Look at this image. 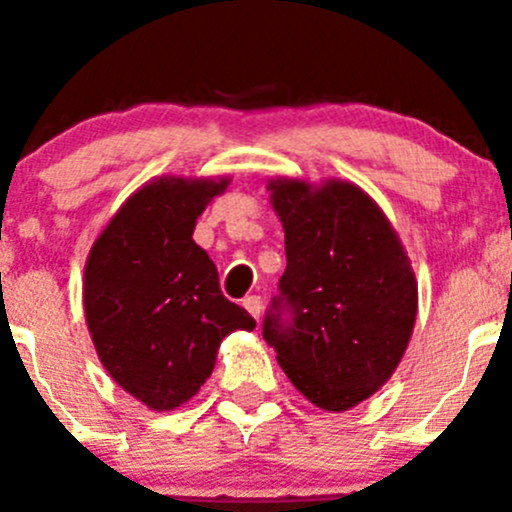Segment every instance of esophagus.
Wrapping results in <instances>:
<instances>
[{
	"instance_id": "1",
	"label": "esophagus",
	"mask_w": 512,
	"mask_h": 512,
	"mask_svg": "<svg viewBox=\"0 0 512 512\" xmlns=\"http://www.w3.org/2000/svg\"><path fill=\"white\" fill-rule=\"evenodd\" d=\"M242 304H245L247 312H250L252 317H255L257 322H260V317H262V297H257V294H250V297L242 299Z\"/></svg>"
}]
</instances>
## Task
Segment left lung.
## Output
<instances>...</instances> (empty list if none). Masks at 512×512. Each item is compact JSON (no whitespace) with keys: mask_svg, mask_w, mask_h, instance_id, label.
Listing matches in <instances>:
<instances>
[{"mask_svg":"<svg viewBox=\"0 0 512 512\" xmlns=\"http://www.w3.org/2000/svg\"><path fill=\"white\" fill-rule=\"evenodd\" d=\"M270 190L287 270L262 337L299 394L347 411L386 384L409 347L414 270L386 215L356 185L275 180Z\"/></svg>","mask_w":512,"mask_h":512,"instance_id":"8db88e82","label":"left lung"}]
</instances>
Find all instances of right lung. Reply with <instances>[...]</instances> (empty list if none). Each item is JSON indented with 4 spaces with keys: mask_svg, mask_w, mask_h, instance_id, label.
Returning <instances> with one entry per match:
<instances>
[{
    "mask_svg": "<svg viewBox=\"0 0 512 512\" xmlns=\"http://www.w3.org/2000/svg\"><path fill=\"white\" fill-rule=\"evenodd\" d=\"M225 188L227 180H153L91 247L84 309L98 359L148 409L193 399L227 334L255 329L220 292L218 267L193 240L195 220Z\"/></svg>",
    "mask_w": 512,
    "mask_h": 512,
    "instance_id": "1",
    "label": "right lung"
}]
</instances>
